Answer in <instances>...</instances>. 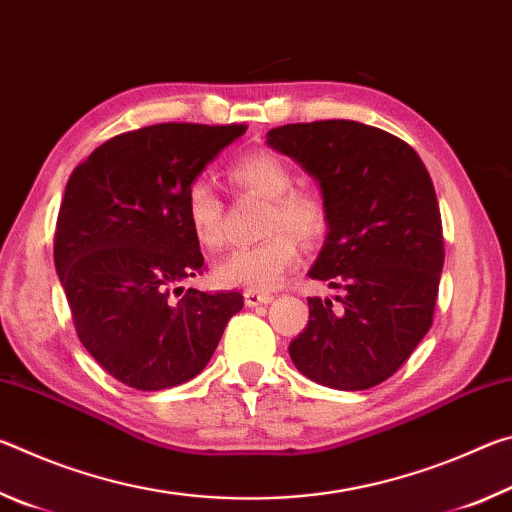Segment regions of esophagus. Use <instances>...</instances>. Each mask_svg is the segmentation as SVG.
Returning a JSON list of instances; mask_svg holds the SVG:
<instances>
[{"label": "esophagus", "mask_w": 512, "mask_h": 512, "mask_svg": "<svg viewBox=\"0 0 512 512\" xmlns=\"http://www.w3.org/2000/svg\"><path fill=\"white\" fill-rule=\"evenodd\" d=\"M244 302H246V307H259V305H268V302H273V296H271V293L246 291L244 293Z\"/></svg>", "instance_id": "1"}]
</instances>
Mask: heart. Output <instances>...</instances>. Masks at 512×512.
Instances as JSON below:
<instances>
[{
	"label": "heart",
	"instance_id": "b5f03b06",
	"mask_svg": "<svg viewBox=\"0 0 512 512\" xmlns=\"http://www.w3.org/2000/svg\"><path fill=\"white\" fill-rule=\"evenodd\" d=\"M230 183L268 201L266 235L262 244L235 248L214 264L216 284L228 289L271 291L298 262L291 234L316 241L325 232V207L316 196L296 192V178L287 162L275 153L255 151L241 155L228 167ZM185 214L194 239L207 250L223 244V203L207 178H196L185 192ZM287 229V233H282Z\"/></svg>",
	"mask_w": 512,
	"mask_h": 512
}]
</instances>
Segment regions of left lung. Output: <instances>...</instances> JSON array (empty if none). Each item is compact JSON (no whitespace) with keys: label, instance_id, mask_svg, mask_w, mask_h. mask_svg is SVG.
I'll return each instance as SVG.
<instances>
[{"label":"left lung","instance_id":"obj_1","mask_svg":"<svg viewBox=\"0 0 512 512\" xmlns=\"http://www.w3.org/2000/svg\"><path fill=\"white\" fill-rule=\"evenodd\" d=\"M320 187L327 237L311 280L341 289L309 298V323L289 345L302 375L336 391H366L411 357L429 332L443 271L436 189L409 144L350 119L266 133Z\"/></svg>","mask_w":512,"mask_h":512}]
</instances>
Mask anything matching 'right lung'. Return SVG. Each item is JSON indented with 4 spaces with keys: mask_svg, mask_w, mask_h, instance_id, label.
<instances>
[{
    "mask_svg": "<svg viewBox=\"0 0 512 512\" xmlns=\"http://www.w3.org/2000/svg\"><path fill=\"white\" fill-rule=\"evenodd\" d=\"M246 126L155 124L112 137L67 180L54 262L76 334L103 370L137 391H162L201 372L237 291L180 282L203 271L185 192Z\"/></svg>",
    "mask_w": 512,
    "mask_h": 512,
    "instance_id": "right-lung-1",
    "label": "right lung"
}]
</instances>
